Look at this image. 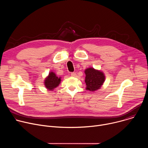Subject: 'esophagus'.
<instances>
[{"mask_svg": "<svg viewBox=\"0 0 148 148\" xmlns=\"http://www.w3.org/2000/svg\"><path fill=\"white\" fill-rule=\"evenodd\" d=\"M71 77H75L76 76V73H74V72H73L71 73Z\"/></svg>", "mask_w": 148, "mask_h": 148, "instance_id": "esophagus-1", "label": "esophagus"}]
</instances>
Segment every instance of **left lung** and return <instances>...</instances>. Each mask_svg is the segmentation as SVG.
I'll use <instances>...</instances> for the list:
<instances>
[{"label": "left lung", "mask_w": 148, "mask_h": 148, "mask_svg": "<svg viewBox=\"0 0 148 148\" xmlns=\"http://www.w3.org/2000/svg\"><path fill=\"white\" fill-rule=\"evenodd\" d=\"M85 73L86 75L85 82L87 85V90L94 91L99 89L105 81L103 73L92 67L86 69Z\"/></svg>", "instance_id": "left-lung-1"}]
</instances>
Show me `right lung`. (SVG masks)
Wrapping results in <instances>:
<instances>
[{
    "instance_id": "1",
    "label": "right lung",
    "mask_w": 148,
    "mask_h": 148,
    "mask_svg": "<svg viewBox=\"0 0 148 148\" xmlns=\"http://www.w3.org/2000/svg\"><path fill=\"white\" fill-rule=\"evenodd\" d=\"M61 82L60 78L56 76L53 72H50L49 76L45 79V85L49 90L52 91L54 88L57 87Z\"/></svg>"
}]
</instances>
